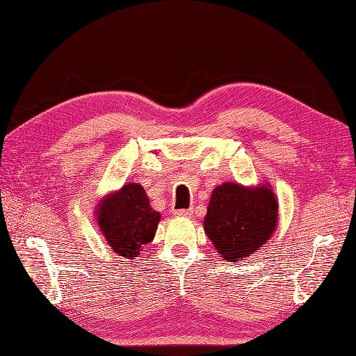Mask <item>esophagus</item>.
<instances>
[{
    "instance_id": "34e87169",
    "label": "esophagus",
    "mask_w": 356,
    "mask_h": 356,
    "mask_svg": "<svg viewBox=\"0 0 356 356\" xmlns=\"http://www.w3.org/2000/svg\"><path fill=\"white\" fill-rule=\"evenodd\" d=\"M192 213H193L192 209H179L173 212L175 216H180V218H191Z\"/></svg>"
}]
</instances>
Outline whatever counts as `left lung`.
Instances as JSON below:
<instances>
[{"instance_id":"left-lung-1","label":"left lung","mask_w":356,"mask_h":356,"mask_svg":"<svg viewBox=\"0 0 356 356\" xmlns=\"http://www.w3.org/2000/svg\"><path fill=\"white\" fill-rule=\"evenodd\" d=\"M277 216V199L269 183L247 188L227 181L212 191L204 229L224 260L238 261L272 238Z\"/></svg>"}]
</instances>
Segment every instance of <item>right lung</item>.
Returning <instances> with one entry per match:
<instances>
[{"mask_svg": "<svg viewBox=\"0 0 356 356\" xmlns=\"http://www.w3.org/2000/svg\"><path fill=\"white\" fill-rule=\"evenodd\" d=\"M95 215L106 243L125 259H135L152 241L161 220L140 183H127L106 195L99 200Z\"/></svg>", "mask_w": 356, "mask_h": 356, "instance_id": "right-lung-1", "label": "right lung"}]
</instances>
